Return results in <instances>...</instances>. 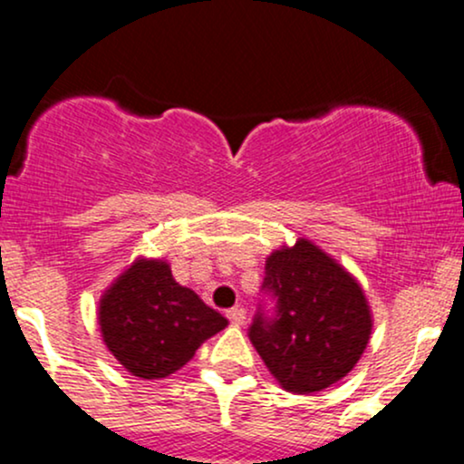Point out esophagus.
<instances>
[{
    "label": "esophagus",
    "mask_w": 464,
    "mask_h": 464,
    "mask_svg": "<svg viewBox=\"0 0 464 464\" xmlns=\"http://www.w3.org/2000/svg\"><path fill=\"white\" fill-rule=\"evenodd\" d=\"M227 318L231 321V324H242L244 318H246V310L244 307H233V310L227 312Z\"/></svg>",
    "instance_id": "34e87169"
}]
</instances>
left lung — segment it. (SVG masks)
<instances>
[{"label": "left lung", "mask_w": 464, "mask_h": 464, "mask_svg": "<svg viewBox=\"0 0 464 464\" xmlns=\"http://www.w3.org/2000/svg\"><path fill=\"white\" fill-rule=\"evenodd\" d=\"M264 295L248 338L281 388L318 392L358 364L371 338V307L358 281L323 248L301 237L266 259Z\"/></svg>", "instance_id": "8db88e82"}]
</instances>
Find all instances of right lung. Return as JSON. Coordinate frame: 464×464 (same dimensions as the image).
<instances>
[{"mask_svg": "<svg viewBox=\"0 0 464 464\" xmlns=\"http://www.w3.org/2000/svg\"><path fill=\"white\" fill-rule=\"evenodd\" d=\"M104 344L126 371L159 380L183 369L227 318L174 281L163 259H137L104 292L98 310Z\"/></svg>", "mask_w": 464, "mask_h": 464, "instance_id": "obj_1", "label": "right lung"}]
</instances>
